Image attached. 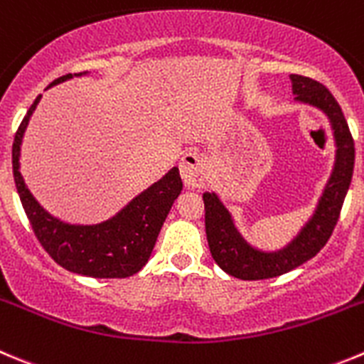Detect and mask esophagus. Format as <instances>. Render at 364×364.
<instances>
[{
	"mask_svg": "<svg viewBox=\"0 0 364 364\" xmlns=\"http://www.w3.org/2000/svg\"><path fill=\"white\" fill-rule=\"evenodd\" d=\"M181 178L188 188H201L206 181V159L196 151L185 152L181 158Z\"/></svg>",
	"mask_w": 364,
	"mask_h": 364,
	"instance_id": "esophagus-1",
	"label": "esophagus"
}]
</instances>
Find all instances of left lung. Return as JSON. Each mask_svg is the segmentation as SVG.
<instances>
[{"mask_svg":"<svg viewBox=\"0 0 364 364\" xmlns=\"http://www.w3.org/2000/svg\"><path fill=\"white\" fill-rule=\"evenodd\" d=\"M291 80H293V93L296 95L294 98L321 109L331 120L336 147H338L334 171L312 219L305 224L293 242L274 253L251 247L237 232L232 215L224 208L215 193H203L210 253L220 269L240 280H264V278L280 277L316 257L334 232L343 201L352 181L355 159L354 138L339 104L323 84L301 75H291Z\"/></svg>","mask_w":364,"mask_h":364,"instance_id":"1","label":"left lung"}]
</instances>
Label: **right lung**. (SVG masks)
I'll return each instance as SVG.
<instances>
[{"label":"right lung","instance_id":"1","mask_svg":"<svg viewBox=\"0 0 364 364\" xmlns=\"http://www.w3.org/2000/svg\"><path fill=\"white\" fill-rule=\"evenodd\" d=\"M71 79L63 75L53 84ZM48 86V87H50ZM39 97L19 124L12 144V171L19 199L44 251L71 273L93 278H127L147 264L163 223L181 193L178 166L132 199L118 215L95 226H75L50 215L33 199L19 172V147Z\"/></svg>","mask_w":364,"mask_h":364}]
</instances>
